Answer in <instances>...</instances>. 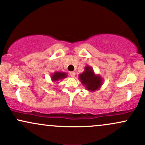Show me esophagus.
<instances>
[{"label": "esophagus", "mask_w": 145, "mask_h": 145, "mask_svg": "<svg viewBox=\"0 0 145 145\" xmlns=\"http://www.w3.org/2000/svg\"><path fill=\"white\" fill-rule=\"evenodd\" d=\"M69 74L71 77L74 78V77H75V76H76V72L75 71H71V72L69 73Z\"/></svg>", "instance_id": "1"}]
</instances>
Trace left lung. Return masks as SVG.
<instances>
[{
	"instance_id": "1",
	"label": "left lung",
	"mask_w": 145,
	"mask_h": 145,
	"mask_svg": "<svg viewBox=\"0 0 145 145\" xmlns=\"http://www.w3.org/2000/svg\"><path fill=\"white\" fill-rule=\"evenodd\" d=\"M80 82L86 89L90 92H94L100 89L103 85V78L98 74H96L91 67L86 66L85 71L78 76Z\"/></svg>"
}]
</instances>
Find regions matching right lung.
Wrapping results in <instances>:
<instances>
[{
    "label": "right lung",
    "mask_w": 145,
    "mask_h": 145,
    "mask_svg": "<svg viewBox=\"0 0 145 145\" xmlns=\"http://www.w3.org/2000/svg\"><path fill=\"white\" fill-rule=\"evenodd\" d=\"M67 77V74L65 72H60V71H55L52 74V82H58V81H61L62 80Z\"/></svg>",
    "instance_id": "right-lung-1"
}]
</instances>
